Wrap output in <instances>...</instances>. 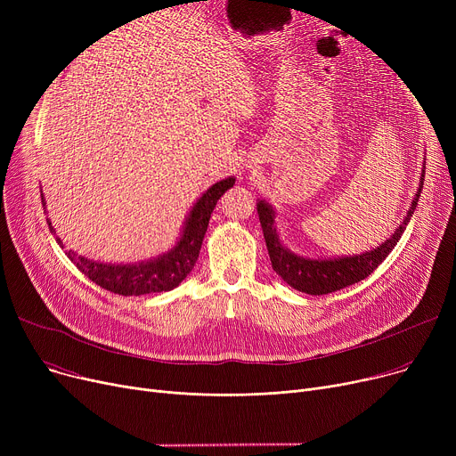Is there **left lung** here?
Wrapping results in <instances>:
<instances>
[{
  "mask_svg": "<svg viewBox=\"0 0 456 456\" xmlns=\"http://www.w3.org/2000/svg\"><path fill=\"white\" fill-rule=\"evenodd\" d=\"M423 177H425V166L419 177V188L399 227L390 234V238H387V240L379 244L375 249L361 255H347V256H334V258H308L290 251L282 244L279 236V229L275 222V216H277L275 208L266 200H258L256 212L260 218L262 232H265L272 268L286 284H290L292 289L305 292L308 296H323V294L337 292L346 289L349 284L366 279L380 265V262L392 253V249L399 242L401 234L404 232L406 225H409L412 214L418 207V200L425 181Z\"/></svg>",
  "mask_w": 456,
  "mask_h": 456,
  "instance_id": "left-lung-1",
  "label": "left lung"
}]
</instances>
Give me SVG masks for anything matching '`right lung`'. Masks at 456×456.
Returning <instances> with one entry per match:
<instances>
[{
	"label": "right lung",
	"mask_w": 456,
	"mask_h": 456,
	"mask_svg": "<svg viewBox=\"0 0 456 456\" xmlns=\"http://www.w3.org/2000/svg\"><path fill=\"white\" fill-rule=\"evenodd\" d=\"M234 181L236 179L231 175L227 179L214 183L188 212L175 246L159 256L140 262H129V265H110V262L86 258L71 249H66V255L92 282L102 286V289L109 292L119 296L170 292L175 286H179L181 281L191 272V268H194L208 227L210 214L218 200L229 188H232ZM40 196L42 205L45 207L42 191ZM47 225H50L52 232H57L50 218H47ZM55 240L64 249V242L59 236H55Z\"/></svg>",
	"instance_id": "obj_1"
}]
</instances>
